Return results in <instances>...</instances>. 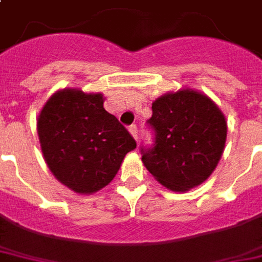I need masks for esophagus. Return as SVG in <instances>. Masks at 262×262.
I'll return each instance as SVG.
<instances>
[{
    "instance_id": "esophagus-1",
    "label": "esophagus",
    "mask_w": 262,
    "mask_h": 262,
    "mask_svg": "<svg viewBox=\"0 0 262 262\" xmlns=\"http://www.w3.org/2000/svg\"><path fill=\"white\" fill-rule=\"evenodd\" d=\"M128 129H129V133L133 134V137H134L135 140H138V128H137V125H131Z\"/></svg>"
}]
</instances>
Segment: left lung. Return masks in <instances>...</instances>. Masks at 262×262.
Wrapping results in <instances>:
<instances>
[{"instance_id": "left-lung-1", "label": "left lung", "mask_w": 262, "mask_h": 262, "mask_svg": "<svg viewBox=\"0 0 262 262\" xmlns=\"http://www.w3.org/2000/svg\"><path fill=\"white\" fill-rule=\"evenodd\" d=\"M151 108L147 125L154 138L151 145H141L144 166L174 192L203 183L224 152V114L208 96L190 89L163 95Z\"/></svg>"}]
</instances>
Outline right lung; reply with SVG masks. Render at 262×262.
<instances>
[{
	"label": "right lung",
	"mask_w": 262,
	"mask_h": 262,
	"mask_svg": "<svg viewBox=\"0 0 262 262\" xmlns=\"http://www.w3.org/2000/svg\"><path fill=\"white\" fill-rule=\"evenodd\" d=\"M46 163L57 180L76 193H94L118 173L137 143L117 117L103 108L101 94L63 89L37 121Z\"/></svg>",
	"instance_id": "obj_1"
}]
</instances>
